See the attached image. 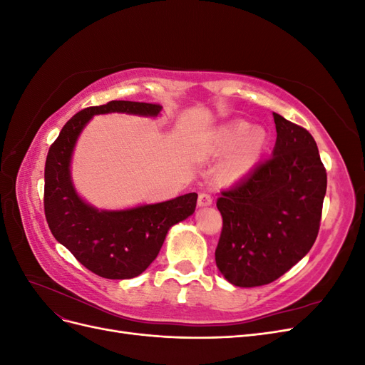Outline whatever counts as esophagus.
Here are the masks:
<instances>
[{
	"mask_svg": "<svg viewBox=\"0 0 365 365\" xmlns=\"http://www.w3.org/2000/svg\"><path fill=\"white\" fill-rule=\"evenodd\" d=\"M212 204H213V196L210 193L202 192V193H200V196H197V205L200 207H208Z\"/></svg>",
	"mask_w": 365,
	"mask_h": 365,
	"instance_id": "esophagus-1",
	"label": "esophagus"
}]
</instances>
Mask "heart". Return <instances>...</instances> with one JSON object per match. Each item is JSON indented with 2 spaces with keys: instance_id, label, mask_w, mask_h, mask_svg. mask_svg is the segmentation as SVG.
<instances>
[{
  "instance_id": "b5f03b06",
  "label": "heart",
  "mask_w": 365,
  "mask_h": 365,
  "mask_svg": "<svg viewBox=\"0 0 365 365\" xmlns=\"http://www.w3.org/2000/svg\"><path fill=\"white\" fill-rule=\"evenodd\" d=\"M251 126L245 121H237L220 130V134L215 143L216 155H225V153L241 146L231 157L222 169V176L225 180H235L244 175L251 165L257 161L262 150L267 146V134L257 128L250 132Z\"/></svg>"
}]
</instances>
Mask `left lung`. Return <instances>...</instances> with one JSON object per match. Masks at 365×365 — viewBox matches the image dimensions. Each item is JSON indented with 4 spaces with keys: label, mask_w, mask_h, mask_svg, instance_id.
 Instances as JSON below:
<instances>
[{
    "label": "left lung",
    "mask_w": 365,
    "mask_h": 365,
    "mask_svg": "<svg viewBox=\"0 0 365 365\" xmlns=\"http://www.w3.org/2000/svg\"><path fill=\"white\" fill-rule=\"evenodd\" d=\"M272 155L220 192L222 231L215 259L240 288L268 284L312 248L322 222L327 173L309 130L272 113Z\"/></svg>",
    "instance_id": "8db88e82"
}]
</instances>
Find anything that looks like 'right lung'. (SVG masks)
<instances>
[{
	"label": "right lung",
	"mask_w": 365,
	"mask_h": 365,
	"mask_svg": "<svg viewBox=\"0 0 365 365\" xmlns=\"http://www.w3.org/2000/svg\"><path fill=\"white\" fill-rule=\"evenodd\" d=\"M158 103L113 101L90 106L63 125L48 149L43 185V212L53 236L86 269L98 277L134 279L155 260L172 225L193 215L196 193L121 212H98L73 189L70 160L74 143L94 114L128 113L157 115Z\"/></svg>",
	"instance_id": "1"
}]
</instances>
